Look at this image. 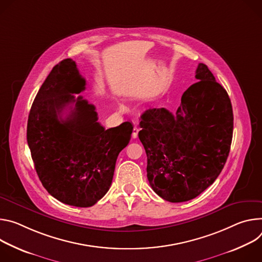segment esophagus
Instances as JSON below:
<instances>
[{
    "label": "esophagus",
    "instance_id": "1",
    "mask_svg": "<svg viewBox=\"0 0 262 262\" xmlns=\"http://www.w3.org/2000/svg\"><path fill=\"white\" fill-rule=\"evenodd\" d=\"M138 131H139V128H138L137 126H135V127L133 128V132H132V137H133V138H136V137H137Z\"/></svg>",
    "mask_w": 262,
    "mask_h": 262
}]
</instances>
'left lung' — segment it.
<instances>
[{
	"label": "left lung",
	"instance_id": "8db88e82",
	"mask_svg": "<svg viewBox=\"0 0 262 262\" xmlns=\"http://www.w3.org/2000/svg\"><path fill=\"white\" fill-rule=\"evenodd\" d=\"M195 78L199 81L184 92L175 114L153 108L140 116L138 137L148 157L149 183L171 203L189 201L215 181L233 135L226 90L204 63H199Z\"/></svg>",
	"mask_w": 262,
	"mask_h": 262
}]
</instances>
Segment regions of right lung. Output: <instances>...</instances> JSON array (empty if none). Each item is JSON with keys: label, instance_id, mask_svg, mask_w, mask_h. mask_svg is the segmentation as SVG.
<instances>
[{"label": "right lung", "instance_id": "obj_1", "mask_svg": "<svg viewBox=\"0 0 262 262\" xmlns=\"http://www.w3.org/2000/svg\"><path fill=\"white\" fill-rule=\"evenodd\" d=\"M85 85L74 60L56 64L34 99L27 125L40 182L55 199L76 207L95 205L109 190L116 159L133 130L129 122L105 130L96 107L74 96Z\"/></svg>", "mask_w": 262, "mask_h": 262}]
</instances>
